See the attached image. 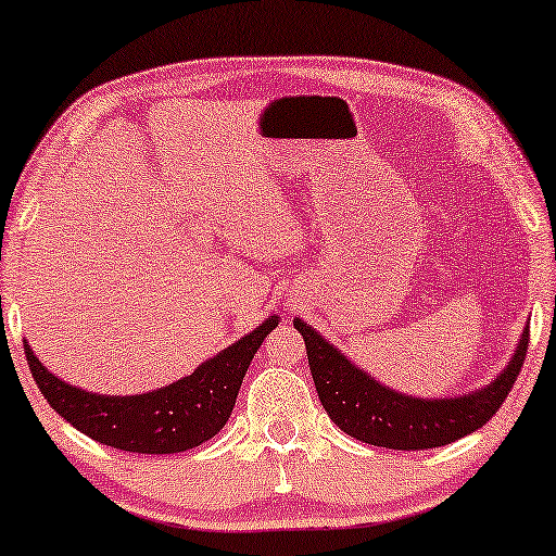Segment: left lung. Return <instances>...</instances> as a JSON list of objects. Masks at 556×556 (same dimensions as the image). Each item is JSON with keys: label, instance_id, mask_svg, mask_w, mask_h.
<instances>
[{"label": "left lung", "instance_id": "obj_1", "mask_svg": "<svg viewBox=\"0 0 556 556\" xmlns=\"http://www.w3.org/2000/svg\"><path fill=\"white\" fill-rule=\"evenodd\" d=\"M307 350L315 390L330 420L350 438L390 450H430L450 445L480 430L505 403L522 370L529 328L515 350L505 372L492 386L465 397L417 400L392 392L348 361L338 348L326 343L307 323L293 320Z\"/></svg>", "mask_w": 556, "mask_h": 556}]
</instances>
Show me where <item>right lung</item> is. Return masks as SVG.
<instances>
[{
    "label": "right lung",
    "mask_w": 556,
    "mask_h": 556,
    "mask_svg": "<svg viewBox=\"0 0 556 556\" xmlns=\"http://www.w3.org/2000/svg\"><path fill=\"white\" fill-rule=\"evenodd\" d=\"M276 326L278 318L270 315L251 336L211 357L189 378L129 397L97 395L66 386L34 357L29 345H24V355L31 378L51 409L87 438L139 455H170L199 447L220 432L236 405L238 388L253 355Z\"/></svg>",
    "instance_id": "obj_1"
}]
</instances>
